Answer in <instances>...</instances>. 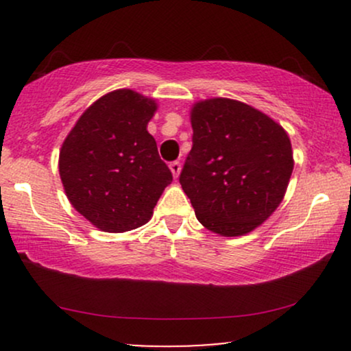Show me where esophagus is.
Masks as SVG:
<instances>
[{"label":"esophagus","mask_w":351,"mask_h":351,"mask_svg":"<svg viewBox=\"0 0 351 351\" xmlns=\"http://www.w3.org/2000/svg\"><path fill=\"white\" fill-rule=\"evenodd\" d=\"M170 170H171V173H173V176H175V178H178V175H180V171H181V165H180V162H173V163H170Z\"/></svg>","instance_id":"obj_1"}]
</instances>
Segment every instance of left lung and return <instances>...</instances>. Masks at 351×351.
I'll list each match as a JSON object with an SVG mask.
<instances>
[{
  "mask_svg": "<svg viewBox=\"0 0 351 351\" xmlns=\"http://www.w3.org/2000/svg\"><path fill=\"white\" fill-rule=\"evenodd\" d=\"M193 148L180 175L204 228L224 237L259 228L284 199L293 170L287 132L247 104L226 97L195 102Z\"/></svg>",
  "mask_w": 351,
  "mask_h": 351,
  "instance_id": "8db88e82",
  "label": "left lung"
}]
</instances>
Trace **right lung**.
<instances>
[{"instance_id": "add662e5", "label": "right lung", "mask_w": 351, "mask_h": 351, "mask_svg": "<svg viewBox=\"0 0 351 351\" xmlns=\"http://www.w3.org/2000/svg\"><path fill=\"white\" fill-rule=\"evenodd\" d=\"M155 99L132 88L102 95L79 117L59 152V175L75 211L100 231L147 224L173 181L147 125Z\"/></svg>"}]
</instances>
